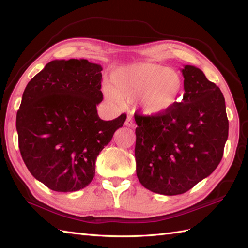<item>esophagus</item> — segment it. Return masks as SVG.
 <instances>
[{
	"label": "esophagus",
	"mask_w": 248,
	"mask_h": 248,
	"mask_svg": "<svg viewBox=\"0 0 248 248\" xmlns=\"http://www.w3.org/2000/svg\"><path fill=\"white\" fill-rule=\"evenodd\" d=\"M125 125L127 127H130V128H133V127H134V122H133V120H132L131 117H127L126 121H125Z\"/></svg>",
	"instance_id": "obj_1"
}]
</instances>
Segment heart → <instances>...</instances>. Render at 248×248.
<instances>
[{
	"mask_svg": "<svg viewBox=\"0 0 248 248\" xmlns=\"http://www.w3.org/2000/svg\"><path fill=\"white\" fill-rule=\"evenodd\" d=\"M183 89L184 80L178 71L156 63H138L112 71L110 88L104 87L103 92L112 102L137 100L142 115L156 118L176 107Z\"/></svg>",
	"mask_w": 248,
	"mask_h": 248,
	"instance_id": "b5f03b06",
	"label": "heart"
}]
</instances>
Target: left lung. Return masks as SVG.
Instances as JSON below:
<instances>
[{
	"mask_svg": "<svg viewBox=\"0 0 248 248\" xmlns=\"http://www.w3.org/2000/svg\"><path fill=\"white\" fill-rule=\"evenodd\" d=\"M181 102L168 114L134 115L137 176L164 196L191 189L218 166L229 136L224 97L198 67L185 65Z\"/></svg>",
	"mask_w": 248,
	"mask_h": 248,
	"instance_id": "1",
	"label": "left lung"
}]
</instances>
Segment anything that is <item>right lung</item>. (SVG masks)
I'll use <instances>...</instances> for the list:
<instances>
[{"label": "right lung", "instance_id": "right-lung-1", "mask_svg": "<svg viewBox=\"0 0 248 248\" xmlns=\"http://www.w3.org/2000/svg\"><path fill=\"white\" fill-rule=\"evenodd\" d=\"M102 67L85 59L54 60L29 81L16 115L19 151L35 179L58 192L85 188L97 156L126 115L101 120Z\"/></svg>", "mask_w": 248, "mask_h": 248}]
</instances>
